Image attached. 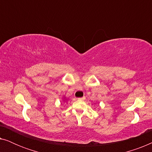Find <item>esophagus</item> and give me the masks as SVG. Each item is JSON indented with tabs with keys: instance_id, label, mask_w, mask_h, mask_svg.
Instances as JSON below:
<instances>
[{
	"instance_id": "1",
	"label": "esophagus",
	"mask_w": 152,
	"mask_h": 152,
	"mask_svg": "<svg viewBox=\"0 0 152 152\" xmlns=\"http://www.w3.org/2000/svg\"><path fill=\"white\" fill-rule=\"evenodd\" d=\"M85 98H86L85 97H80V98H78V99L79 100H84Z\"/></svg>"
}]
</instances>
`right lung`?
Returning a JSON list of instances; mask_svg holds the SVG:
<instances>
[{
    "mask_svg": "<svg viewBox=\"0 0 152 152\" xmlns=\"http://www.w3.org/2000/svg\"><path fill=\"white\" fill-rule=\"evenodd\" d=\"M64 101H65V100H67V99H66V97H64Z\"/></svg>",
    "mask_w": 152,
    "mask_h": 152,
    "instance_id": "add662e5",
    "label": "right lung"
}]
</instances>
